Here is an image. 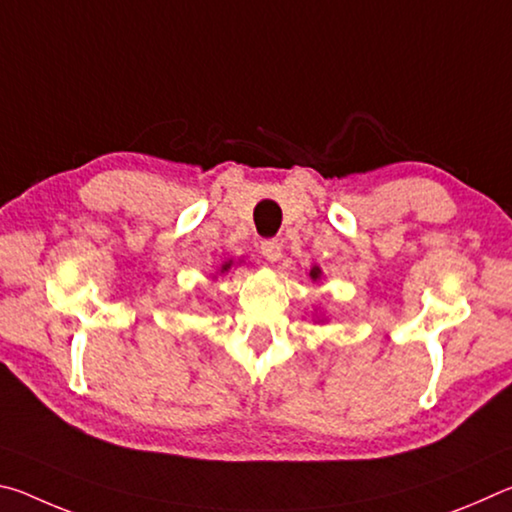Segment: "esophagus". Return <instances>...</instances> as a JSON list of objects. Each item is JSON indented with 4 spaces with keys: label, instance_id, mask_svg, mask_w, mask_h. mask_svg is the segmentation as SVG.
<instances>
[{
    "label": "esophagus",
    "instance_id": "34e87169",
    "mask_svg": "<svg viewBox=\"0 0 512 512\" xmlns=\"http://www.w3.org/2000/svg\"><path fill=\"white\" fill-rule=\"evenodd\" d=\"M262 255L268 259V262H277L282 257V244L277 239H264L262 241Z\"/></svg>",
    "mask_w": 512,
    "mask_h": 512
}]
</instances>
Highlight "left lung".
Masks as SVG:
<instances>
[{
  "instance_id": "obj_1",
  "label": "left lung",
  "mask_w": 512,
  "mask_h": 512,
  "mask_svg": "<svg viewBox=\"0 0 512 512\" xmlns=\"http://www.w3.org/2000/svg\"><path fill=\"white\" fill-rule=\"evenodd\" d=\"M311 277H314V280H316V277L320 275V268H311V273H309Z\"/></svg>"
}]
</instances>
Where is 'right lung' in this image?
I'll list each match as a JSON object with an SVG mask.
<instances>
[{
  "label": "right lung",
  "instance_id": "right-lung-1",
  "mask_svg": "<svg viewBox=\"0 0 512 512\" xmlns=\"http://www.w3.org/2000/svg\"><path fill=\"white\" fill-rule=\"evenodd\" d=\"M228 268H230V264H223V268H221V273H223V271H228Z\"/></svg>",
  "mask_w": 512,
  "mask_h": 512
}]
</instances>
